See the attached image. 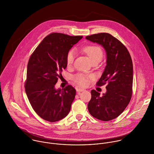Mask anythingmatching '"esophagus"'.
<instances>
[{"mask_svg":"<svg viewBox=\"0 0 154 154\" xmlns=\"http://www.w3.org/2000/svg\"><path fill=\"white\" fill-rule=\"evenodd\" d=\"M76 91H77V92H83V91H85V89H82V88H77V89H76Z\"/></svg>","mask_w":154,"mask_h":154,"instance_id":"34e87169","label":"esophagus"}]
</instances>
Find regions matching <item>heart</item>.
Instances as JSON below:
<instances>
[{"instance_id":"heart-1","label":"heart","mask_w":154,"mask_h":154,"mask_svg":"<svg viewBox=\"0 0 154 154\" xmlns=\"http://www.w3.org/2000/svg\"><path fill=\"white\" fill-rule=\"evenodd\" d=\"M83 51L88 54V56L91 59V61L98 59H102L103 53L102 49L98 45H92L85 47L83 48ZM75 56V51L72 49L70 50L66 55V64L68 66L71 65L74 60ZM74 82L80 86H85L88 83V80L87 77L82 74H78L74 77Z\"/></svg>"}]
</instances>
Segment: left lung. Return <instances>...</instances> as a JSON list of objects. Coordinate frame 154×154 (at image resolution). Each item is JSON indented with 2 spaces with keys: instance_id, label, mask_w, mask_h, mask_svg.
<instances>
[{
  "instance_id": "8db88e82",
  "label": "left lung",
  "mask_w": 154,
  "mask_h": 154,
  "mask_svg": "<svg viewBox=\"0 0 154 154\" xmlns=\"http://www.w3.org/2000/svg\"><path fill=\"white\" fill-rule=\"evenodd\" d=\"M86 39L101 45L107 54L106 66L97 83L101 86L107 83V91L100 96L95 90L91 91L88 110L93 117L109 121L118 117L131 100L133 81L132 59L125 46L108 33L94 34Z\"/></svg>"
}]
</instances>
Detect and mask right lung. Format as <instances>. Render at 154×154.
<instances>
[{
	"mask_svg": "<svg viewBox=\"0 0 154 154\" xmlns=\"http://www.w3.org/2000/svg\"><path fill=\"white\" fill-rule=\"evenodd\" d=\"M82 36L53 33L44 38L29 58L25 91L35 112L51 122L66 117L76 91L71 85L56 89L55 85L67 66L66 55Z\"/></svg>",
	"mask_w": 154,
	"mask_h": 154,
	"instance_id": "add662e5",
	"label": "right lung"
}]
</instances>
